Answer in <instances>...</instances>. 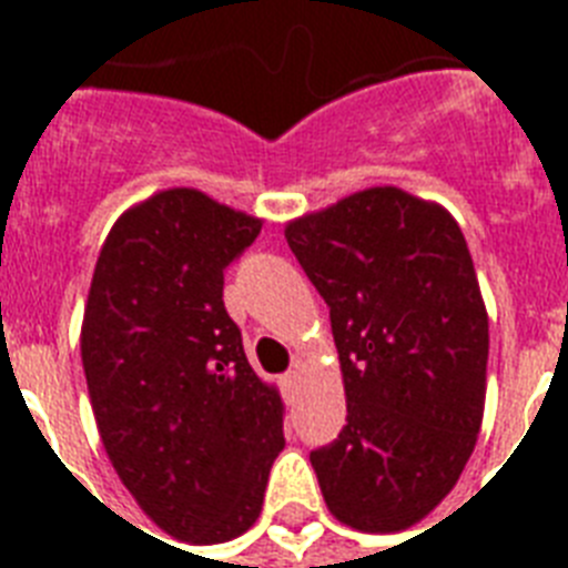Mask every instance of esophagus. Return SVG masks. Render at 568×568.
Instances as JSON below:
<instances>
[{
    "mask_svg": "<svg viewBox=\"0 0 568 568\" xmlns=\"http://www.w3.org/2000/svg\"><path fill=\"white\" fill-rule=\"evenodd\" d=\"M280 383H283L285 388H292L294 383H297V372H288V374H283V379H280Z\"/></svg>",
    "mask_w": 568,
    "mask_h": 568,
    "instance_id": "34e87169",
    "label": "esophagus"
}]
</instances>
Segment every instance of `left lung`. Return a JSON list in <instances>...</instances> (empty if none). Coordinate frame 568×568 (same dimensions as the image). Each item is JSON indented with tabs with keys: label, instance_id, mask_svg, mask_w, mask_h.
<instances>
[{
	"label": "left lung",
	"instance_id": "1",
	"mask_svg": "<svg viewBox=\"0 0 568 568\" xmlns=\"http://www.w3.org/2000/svg\"><path fill=\"white\" fill-rule=\"evenodd\" d=\"M329 306L347 424L310 454L329 513L388 534L463 475L486 397L489 318L471 253L442 205L368 189L285 226Z\"/></svg>",
	"mask_w": 568,
	"mask_h": 568
}]
</instances>
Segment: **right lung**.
Listing matches in <instances>:
<instances>
[{"label": "right lung", "mask_w": 568, "mask_h": 568, "mask_svg": "<svg viewBox=\"0 0 568 568\" xmlns=\"http://www.w3.org/2000/svg\"><path fill=\"white\" fill-rule=\"evenodd\" d=\"M262 221L194 189L159 191L111 226L93 267L82 365L111 466L141 510L191 546L258 519L283 400L250 368L223 271Z\"/></svg>", "instance_id": "add662e5"}]
</instances>
